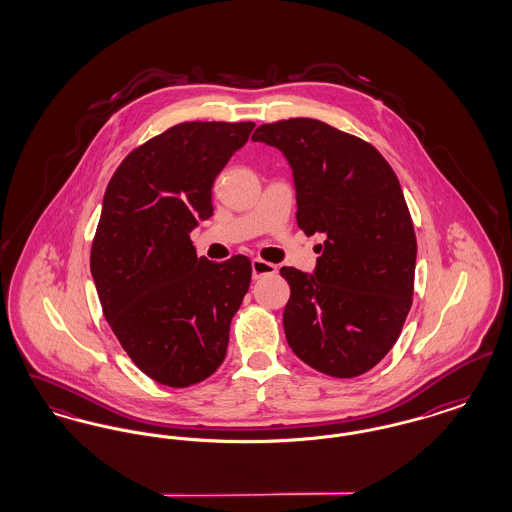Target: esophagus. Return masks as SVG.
Wrapping results in <instances>:
<instances>
[{
    "label": "esophagus",
    "mask_w": 512,
    "mask_h": 512,
    "mask_svg": "<svg viewBox=\"0 0 512 512\" xmlns=\"http://www.w3.org/2000/svg\"><path fill=\"white\" fill-rule=\"evenodd\" d=\"M251 270H253V278H261V276H268V274H276V265L267 263L263 259H253L251 261Z\"/></svg>",
    "instance_id": "esophagus-1"
}]
</instances>
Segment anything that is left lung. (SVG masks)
<instances>
[{
    "mask_svg": "<svg viewBox=\"0 0 512 512\" xmlns=\"http://www.w3.org/2000/svg\"><path fill=\"white\" fill-rule=\"evenodd\" d=\"M251 140L284 153L297 224L324 236L313 274L280 268L292 290L286 340L322 374H365L388 355L413 305L416 238L399 180L378 149L317 119L261 124Z\"/></svg>",
    "mask_w": 512,
    "mask_h": 512,
    "instance_id": "8db88e82",
    "label": "left lung"
}]
</instances>
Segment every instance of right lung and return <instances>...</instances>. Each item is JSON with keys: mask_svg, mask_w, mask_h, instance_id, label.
<instances>
[{"mask_svg": "<svg viewBox=\"0 0 512 512\" xmlns=\"http://www.w3.org/2000/svg\"><path fill=\"white\" fill-rule=\"evenodd\" d=\"M253 122H182L126 155L103 195L90 270L122 349L151 380L188 388L224 361L251 261L197 257L190 232Z\"/></svg>", "mask_w": 512, "mask_h": 512, "instance_id": "right-lung-1", "label": "right lung"}]
</instances>
